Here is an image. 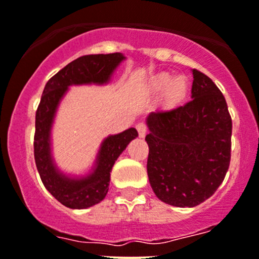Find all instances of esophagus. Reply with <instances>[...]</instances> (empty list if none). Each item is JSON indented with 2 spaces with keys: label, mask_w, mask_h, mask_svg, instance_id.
Returning <instances> with one entry per match:
<instances>
[{
  "label": "esophagus",
  "mask_w": 259,
  "mask_h": 259,
  "mask_svg": "<svg viewBox=\"0 0 259 259\" xmlns=\"http://www.w3.org/2000/svg\"><path fill=\"white\" fill-rule=\"evenodd\" d=\"M135 127H137L138 133H139V137L144 138L145 134H147V132H148L147 125H145L144 122H139V124H137V126H135Z\"/></svg>",
  "instance_id": "1"
}]
</instances>
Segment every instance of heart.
Returning <instances> with one entry per match:
<instances>
[{"instance_id":"obj_1","label":"heart","mask_w":259,"mask_h":259,"mask_svg":"<svg viewBox=\"0 0 259 259\" xmlns=\"http://www.w3.org/2000/svg\"><path fill=\"white\" fill-rule=\"evenodd\" d=\"M150 91L159 94L163 91L160 102L164 110H175L186 101L190 92V79L183 74L173 77L169 72H160L152 77L149 82Z\"/></svg>"}]
</instances>
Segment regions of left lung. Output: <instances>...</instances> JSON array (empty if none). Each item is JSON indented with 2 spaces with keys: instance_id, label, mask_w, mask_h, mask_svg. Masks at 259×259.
<instances>
[{
  "instance_id": "obj_1",
  "label": "left lung",
  "mask_w": 259,
  "mask_h": 259,
  "mask_svg": "<svg viewBox=\"0 0 259 259\" xmlns=\"http://www.w3.org/2000/svg\"><path fill=\"white\" fill-rule=\"evenodd\" d=\"M191 101L147 117V170L160 201L193 207L214 195L230 163L232 117L222 91L192 69Z\"/></svg>"
}]
</instances>
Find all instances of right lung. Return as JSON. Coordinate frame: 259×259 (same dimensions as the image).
I'll return each instance as SVG.
<instances>
[{
	"instance_id": "obj_1",
	"label": "right lung",
	"mask_w": 259,
	"mask_h": 259,
	"mask_svg": "<svg viewBox=\"0 0 259 259\" xmlns=\"http://www.w3.org/2000/svg\"><path fill=\"white\" fill-rule=\"evenodd\" d=\"M124 59L121 53L79 57L54 74L42 91L35 115V163L45 188L60 204L69 209H87L105 199L115 160L127 144L138 137V132L130 127L120 134L107 137L100 147L92 172L86 177L73 178L60 172L52 157L50 133L55 112L69 86L107 83Z\"/></svg>"
}]
</instances>
